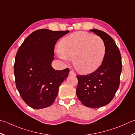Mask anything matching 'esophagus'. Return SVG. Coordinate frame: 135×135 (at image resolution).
I'll use <instances>...</instances> for the list:
<instances>
[{"label": "esophagus", "instance_id": "obj_1", "mask_svg": "<svg viewBox=\"0 0 135 135\" xmlns=\"http://www.w3.org/2000/svg\"><path fill=\"white\" fill-rule=\"evenodd\" d=\"M69 75H73V76H75L76 74L73 71H70V73H69Z\"/></svg>", "mask_w": 135, "mask_h": 135}]
</instances>
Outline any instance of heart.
<instances>
[{
    "mask_svg": "<svg viewBox=\"0 0 135 135\" xmlns=\"http://www.w3.org/2000/svg\"><path fill=\"white\" fill-rule=\"evenodd\" d=\"M58 48V57L65 62L73 60L75 70L82 74L96 71L106 55L103 39L85 32H75L65 36L60 41Z\"/></svg>",
    "mask_w": 135,
    "mask_h": 135,
    "instance_id": "1",
    "label": "heart"
}]
</instances>
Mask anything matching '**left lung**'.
<instances>
[{"label":"left lung","instance_id":"obj_1","mask_svg":"<svg viewBox=\"0 0 135 135\" xmlns=\"http://www.w3.org/2000/svg\"><path fill=\"white\" fill-rule=\"evenodd\" d=\"M99 36L106 46V55L101 66L91 74L77 75L76 94L83 104L99 108L109 104L119 87L122 64L120 52L114 41L104 32L90 30Z\"/></svg>","mask_w":135,"mask_h":135}]
</instances>
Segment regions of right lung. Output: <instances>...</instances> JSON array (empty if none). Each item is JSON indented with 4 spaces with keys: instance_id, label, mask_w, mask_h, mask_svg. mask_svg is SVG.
<instances>
[{
    "instance_id": "1",
    "label": "right lung",
    "mask_w": 135,
    "mask_h": 135,
    "mask_svg": "<svg viewBox=\"0 0 135 135\" xmlns=\"http://www.w3.org/2000/svg\"><path fill=\"white\" fill-rule=\"evenodd\" d=\"M68 32L36 30L25 39L17 52L14 65L16 86L22 99L32 108L50 106L68 77V68L55 70L51 63L56 42Z\"/></svg>"
}]
</instances>
